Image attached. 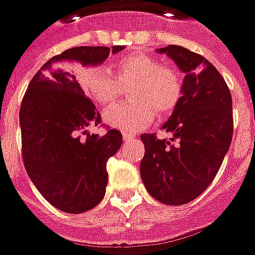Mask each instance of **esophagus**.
<instances>
[{
    "label": "esophagus",
    "mask_w": 255,
    "mask_h": 255,
    "mask_svg": "<svg viewBox=\"0 0 255 255\" xmlns=\"http://www.w3.org/2000/svg\"><path fill=\"white\" fill-rule=\"evenodd\" d=\"M123 139H124V142H129V140H133V139H135V135L128 132H123Z\"/></svg>",
    "instance_id": "34e87169"
}]
</instances>
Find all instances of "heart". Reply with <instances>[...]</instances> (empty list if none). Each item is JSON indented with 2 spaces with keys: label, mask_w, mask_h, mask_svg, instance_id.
<instances>
[{
  "label": "heart",
  "mask_w": 255,
  "mask_h": 255,
  "mask_svg": "<svg viewBox=\"0 0 255 255\" xmlns=\"http://www.w3.org/2000/svg\"><path fill=\"white\" fill-rule=\"evenodd\" d=\"M117 76L108 68L98 71L82 69L79 83L98 104L108 106L124 93V86H132V100L111 106L104 112V120L123 131L146 127L154 117L169 115L182 100L183 79L175 68L165 67L158 58L129 56L116 64Z\"/></svg>",
  "instance_id": "b5f03b06"
}]
</instances>
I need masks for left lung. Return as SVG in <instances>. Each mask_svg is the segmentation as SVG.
<instances>
[{
	"mask_svg": "<svg viewBox=\"0 0 255 255\" xmlns=\"http://www.w3.org/2000/svg\"><path fill=\"white\" fill-rule=\"evenodd\" d=\"M186 73L183 95L162 129L172 141L143 133L140 176L146 190L165 205H184L213 182L230 149L234 131L232 98L223 76L201 54L177 45L157 49Z\"/></svg>",
	"mask_w": 255,
	"mask_h": 255,
	"instance_id": "obj_1",
	"label": "left lung"
}]
</instances>
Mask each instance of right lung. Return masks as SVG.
<instances>
[{"instance_id": "1", "label": "right lung", "mask_w": 255, "mask_h": 255, "mask_svg": "<svg viewBox=\"0 0 255 255\" xmlns=\"http://www.w3.org/2000/svg\"><path fill=\"white\" fill-rule=\"evenodd\" d=\"M123 49L78 46L54 56L31 79L20 106L25 171L47 202L65 213H83L102 201L106 161L123 143L117 129L104 136L89 132L101 115L84 95L72 64L97 67Z\"/></svg>"}]
</instances>
